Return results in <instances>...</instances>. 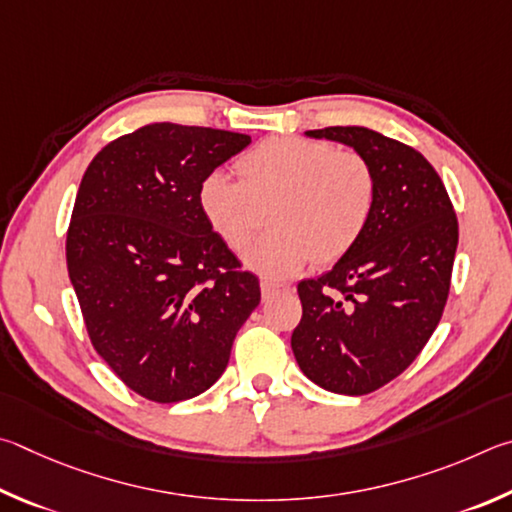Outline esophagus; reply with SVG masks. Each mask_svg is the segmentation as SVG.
Instances as JSON below:
<instances>
[{"instance_id": "esophagus-1", "label": "esophagus", "mask_w": 512, "mask_h": 512, "mask_svg": "<svg viewBox=\"0 0 512 512\" xmlns=\"http://www.w3.org/2000/svg\"><path fill=\"white\" fill-rule=\"evenodd\" d=\"M261 290H263V297H272V294H279V292H290L292 288L285 283H276L270 279H263L261 281Z\"/></svg>"}]
</instances>
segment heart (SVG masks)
<instances>
[{"label":"heart","instance_id":"obj_1","mask_svg":"<svg viewBox=\"0 0 512 512\" xmlns=\"http://www.w3.org/2000/svg\"><path fill=\"white\" fill-rule=\"evenodd\" d=\"M240 182L213 170L197 186L209 227L251 270L288 279L310 261L333 265L364 238L378 204V173L362 152L303 137H272L236 159Z\"/></svg>","mask_w":512,"mask_h":512}]
</instances>
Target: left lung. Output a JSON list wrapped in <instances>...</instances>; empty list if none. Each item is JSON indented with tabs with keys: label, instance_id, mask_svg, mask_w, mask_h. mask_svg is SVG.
Listing matches in <instances>:
<instances>
[{
	"label": "left lung",
	"instance_id": "8db88e82",
	"mask_svg": "<svg viewBox=\"0 0 512 512\" xmlns=\"http://www.w3.org/2000/svg\"><path fill=\"white\" fill-rule=\"evenodd\" d=\"M351 146L378 173L364 238L319 279L299 283L292 333L301 371L321 389L364 396L407 369L443 317L459 222L443 179L407 143L360 125L308 130Z\"/></svg>",
	"mask_w": 512,
	"mask_h": 512
}]
</instances>
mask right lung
<instances>
[{
	"label": "right lung",
	"mask_w": 512,
	"mask_h": 512,
	"mask_svg": "<svg viewBox=\"0 0 512 512\" xmlns=\"http://www.w3.org/2000/svg\"><path fill=\"white\" fill-rule=\"evenodd\" d=\"M240 132L150 123L98 152L67 229V270L94 351L141 398L200 396L258 303L256 274L206 224L197 186Z\"/></svg>",
	"instance_id": "add662e5"
}]
</instances>
